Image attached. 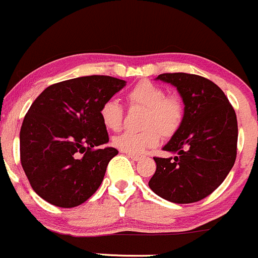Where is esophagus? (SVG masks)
Returning <instances> with one entry per match:
<instances>
[{
    "label": "esophagus",
    "mask_w": 258,
    "mask_h": 258,
    "mask_svg": "<svg viewBox=\"0 0 258 258\" xmlns=\"http://www.w3.org/2000/svg\"><path fill=\"white\" fill-rule=\"evenodd\" d=\"M128 157L130 158V159L135 160V162H138V160L142 159V155H138V154H132V153H128Z\"/></svg>",
    "instance_id": "34e87169"
}]
</instances>
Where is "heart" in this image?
Returning <instances> with one entry per match:
<instances>
[{"mask_svg": "<svg viewBox=\"0 0 258 258\" xmlns=\"http://www.w3.org/2000/svg\"><path fill=\"white\" fill-rule=\"evenodd\" d=\"M130 106L144 108L140 132L125 130L113 138L118 149L132 154H139L159 143L160 135L170 138L175 134L184 120L185 108L177 95H167V91L158 84L142 80L126 93ZM103 125L109 130H118L124 120V108L114 99L104 101L99 109Z\"/></svg>", "mask_w": 258, "mask_h": 258, "instance_id": "b5f03b06", "label": "heart"}]
</instances>
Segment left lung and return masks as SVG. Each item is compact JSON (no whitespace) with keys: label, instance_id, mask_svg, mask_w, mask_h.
Returning <instances> with one entry per match:
<instances>
[{"label":"left lung","instance_id":"1","mask_svg":"<svg viewBox=\"0 0 258 258\" xmlns=\"http://www.w3.org/2000/svg\"><path fill=\"white\" fill-rule=\"evenodd\" d=\"M159 80L177 88L185 108L179 130L163 149L175 157H154L149 187L173 203L208 197L226 179L237 155L238 126L231 103L213 81L185 73H165Z\"/></svg>","mask_w":258,"mask_h":258}]
</instances>
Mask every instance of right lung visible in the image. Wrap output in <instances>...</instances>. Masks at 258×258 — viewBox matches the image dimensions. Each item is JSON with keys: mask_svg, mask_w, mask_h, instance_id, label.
I'll return each mask as SVG.
<instances>
[{"mask_svg": "<svg viewBox=\"0 0 258 258\" xmlns=\"http://www.w3.org/2000/svg\"><path fill=\"white\" fill-rule=\"evenodd\" d=\"M125 86L106 75L81 76L46 88L20 130V160L32 189L46 202L73 208L100 187L115 148L99 116L104 101Z\"/></svg>", "mask_w": 258, "mask_h": 258, "instance_id": "right-lung-1", "label": "right lung"}]
</instances>
